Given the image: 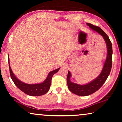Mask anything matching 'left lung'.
<instances>
[{
	"label": "left lung",
	"mask_w": 122,
	"mask_h": 122,
	"mask_svg": "<svg viewBox=\"0 0 122 122\" xmlns=\"http://www.w3.org/2000/svg\"><path fill=\"white\" fill-rule=\"evenodd\" d=\"M86 25L91 29L97 32L98 34L103 36L106 44L107 54L103 69L100 74L96 79L86 84L81 85L72 82L71 81V73L70 72V71H68L67 78H66L68 88L71 92L79 96H87L97 91L103 86L111 72L112 66V61L113 54L112 44L108 36L101 28L98 26L93 25V24L90 23H86Z\"/></svg>",
	"instance_id": "left-lung-1"
}]
</instances>
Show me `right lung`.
I'll list each match as a JSON object with an SVG mask.
<instances>
[{
  "mask_svg": "<svg viewBox=\"0 0 122 122\" xmlns=\"http://www.w3.org/2000/svg\"><path fill=\"white\" fill-rule=\"evenodd\" d=\"M8 58H9V56H8ZM8 62H9V66L10 74V76L13 82L20 90H21L25 94L30 96H40L46 94L49 90L50 86L51 85V79H52L53 75L55 73L58 72V71L61 68H59L58 69L54 70V71H50L48 73L47 77L43 82L37 83V84H30L25 83L18 79V78L15 76L12 70H11L10 66L9 58L8 59Z\"/></svg>",
  "mask_w": 122,
  "mask_h": 122,
  "instance_id": "obj_1",
  "label": "right lung"
}]
</instances>
